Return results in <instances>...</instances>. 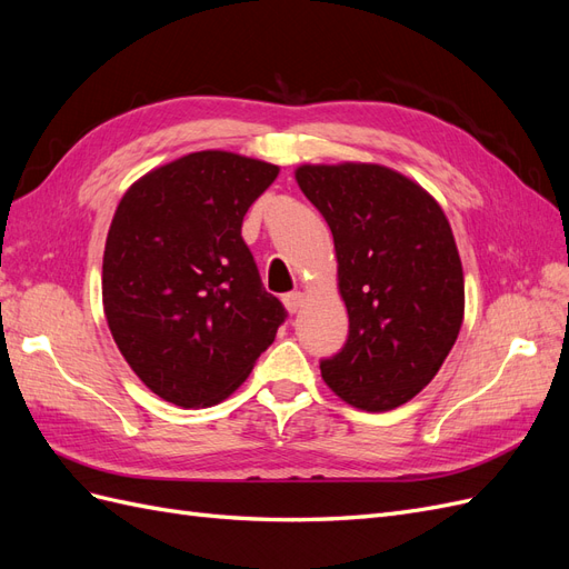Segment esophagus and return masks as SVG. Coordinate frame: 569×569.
I'll use <instances>...</instances> for the list:
<instances>
[{
	"label": "esophagus",
	"instance_id": "obj_1",
	"mask_svg": "<svg viewBox=\"0 0 569 569\" xmlns=\"http://www.w3.org/2000/svg\"><path fill=\"white\" fill-rule=\"evenodd\" d=\"M282 301H284V308H287L289 313H297L299 308L303 306L306 297H303V291H289V295L282 297Z\"/></svg>",
	"mask_w": 569,
	"mask_h": 569
}]
</instances>
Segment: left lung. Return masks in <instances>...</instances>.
<instances>
[{"mask_svg": "<svg viewBox=\"0 0 569 569\" xmlns=\"http://www.w3.org/2000/svg\"><path fill=\"white\" fill-rule=\"evenodd\" d=\"M297 182L335 237L349 339L320 363L360 410L408 403L435 380L465 313L456 239L437 199L380 163L299 166Z\"/></svg>", "mask_w": 569, "mask_h": 569, "instance_id": "left-lung-1", "label": "left lung"}]
</instances>
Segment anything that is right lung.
Returning <instances> with one entry per match:
<instances>
[{
    "mask_svg": "<svg viewBox=\"0 0 569 569\" xmlns=\"http://www.w3.org/2000/svg\"><path fill=\"white\" fill-rule=\"evenodd\" d=\"M278 173L242 153L194 151L149 170L118 203L104 316L128 366L168 403L228 399L284 322L242 239L249 206Z\"/></svg>",
    "mask_w": 569,
    "mask_h": 569,
    "instance_id": "right-lung-1",
    "label": "right lung"
}]
</instances>
